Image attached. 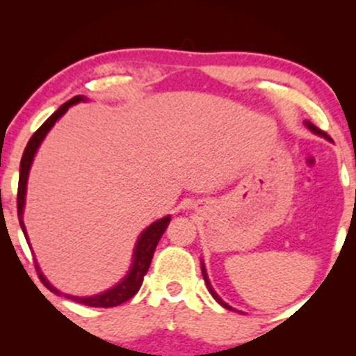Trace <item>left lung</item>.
Instances as JSON below:
<instances>
[{"instance_id": "left-lung-1", "label": "left lung", "mask_w": 356, "mask_h": 356, "mask_svg": "<svg viewBox=\"0 0 356 356\" xmlns=\"http://www.w3.org/2000/svg\"><path fill=\"white\" fill-rule=\"evenodd\" d=\"M305 126H306V128H308V129L311 131V133H314V134H318V136H321V138H324V139H327V140H330V138H329V136H327V134H325V133H324V131H321L319 128H316V126H314L313 123H311V121H308V120H306V121H305ZM201 269H202V277H204V282H206V285H207V290H209V291H211V295L213 296V300H216V301H217V303H218V305H220V306H223V308H225V309H230V311H238V309H235V308H232V306H230V305H228V303H225V301H223V300L220 298V296H218V295H217V291H216V290H213V286L211 285V280H209V275H207L206 266H204V261H201ZM238 313H241V311H238Z\"/></svg>"}]
</instances>
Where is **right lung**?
Masks as SVG:
<instances>
[{"label": "right lung", "mask_w": 356, "mask_h": 356, "mask_svg": "<svg viewBox=\"0 0 356 356\" xmlns=\"http://www.w3.org/2000/svg\"><path fill=\"white\" fill-rule=\"evenodd\" d=\"M81 102H89V99L84 95H76V97H72L71 100H67L66 104H63L60 108H58L55 113H53L50 118H48L45 123H43L40 128L33 133L31 140L27 143L26 150H24V154H22L21 168H19L17 217H19V223H21V228H22L24 236H26L29 246H31V241H29L26 225H24V207H26L27 179H29V173H31L32 162H33V159H35V154H37L38 147H40V144L43 143V139H45V136L50 133V129L55 126L56 121L60 120L67 110H70V106L81 104ZM170 220H172V216H165L162 218H159V220H155L154 223H150L145 230L140 232L138 241H136V245H134L133 261H131L129 270L126 272V275L118 282V284L110 286L108 290L100 291V293L90 295V296H77V295L63 293V291L58 290L56 286H53L50 284V280L43 275L40 266H38V262L35 261V269L38 272V277H40L43 285H45L48 290H51L53 293L66 296L67 300L76 301V303L92 306V308H111V306H118L121 303H124V301H128L129 298H133V296L139 291L140 285H143L144 275L147 274V270H149V266H150V261H152L155 248H157L160 238H162V235H163V232L167 230ZM31 250H32V246H31Z\"/></svg>", "instance_id": "1"}]
</instances>
